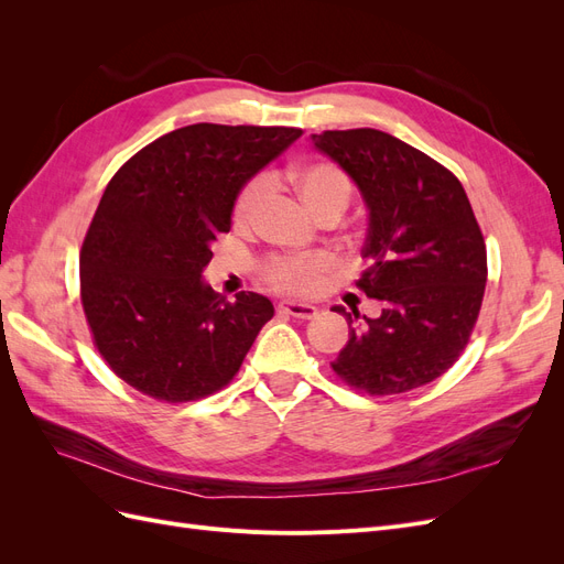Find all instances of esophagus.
<instances>
[{
  "label": "esophagus",
  "mask_w": 564,
  "mask_h": 564,
  "mask_svg": "<svg viewBox=\"0 0 564 564\" xmlns=\"http://www.w3.org/2000/svg\"><path fill=\"white\" fill-rule=\"evenodd\" d=\"M280 313H286V315L299 317V319H313L317 315V308H315V305H308V303L284 301V303H280Z\"/></svg>",
  "instance_id": "34e87169"
}]
</instances>
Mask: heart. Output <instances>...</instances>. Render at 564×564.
<instances>
[{
  "instance_id": "b5f03b06",
  "label": "heart",
  "mask_w": 564,
  "mask_h": 564,
  "mask_svg": "<svg viewBox=\"0 0 564 564\" xmlns=\"http://www.w3.org/2000/svg\"><path fill=\"white\" fill-rule=\"evenodd\" d=\"M289 181L294 185L296 195L303 199L317 218L332 209L344 212L350 199V178L340 166L332 162H305L286 166L282 174H270L268 178L249 181L235 199L232 220L235 226L247 228L261 202L268 193V183ZM334 261L327 253H308V256H270L261 265L263 280L284 294H313L319 284L329 278Z\"/></svg>"
}]
</instances>
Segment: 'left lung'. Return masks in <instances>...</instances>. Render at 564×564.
I'll return each instance as SVG.
<instances>
[{"mask_svg":"<svg viewBox=\"0 0 564 564\" xmlns=\"http://www.w3.org/2000/svg\"><path fill=\"white\" fill-rule=\"evenodd\" d=\"M346 169L369 207L355 286L381 301L379 317L348 319L336 377L373 398L442 377L466 350L482 308L487 247L460 181L425 152L379 129L313 133Z\"/></svg>","mask_w":564,"mask_h":564,"instance_id":"obj_1","label":"left lung"}]
</instances>
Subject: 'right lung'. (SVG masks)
I'll return each instance as SVG.
<instances>
[{"label":"right lung","mask_w":564,"mask_h":564,"mask_svg":"<svg viewBox=\"0 0 564 564\" xmlns=\"http://www.w3.org/2000/svg\"><path fill=\"white\" fill-rule=\"evenodd\" d=\"M296 127L191 124L135 152L110 178L79 251V296L94 346L119 379L158 402L226 388L272 317L202 282L242 185L292 145Z\"/></svg>","instance_id":"1"}]
</instances>
